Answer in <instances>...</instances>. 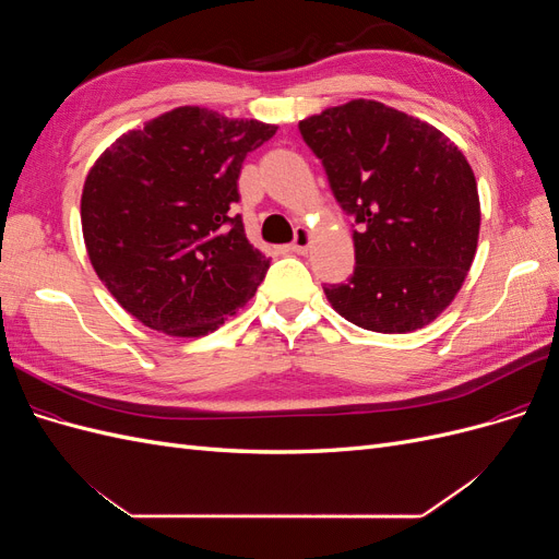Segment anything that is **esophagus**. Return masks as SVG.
I'll return each instance as SVG.
<instances>
[{
  "label": "esophagus",
  "instance_id": "1",
  "mask_svg": "<svg viewBox=\"0 0 559 559\" xmlns=\"http://www.w3.org/2000/svg\"><path fill=\"white\" fill-rule=\"evenodd\" d=\"M310 245H312V233L308 228H298L296 230V238H294L289 249L296 251V253H306L310 249Z\"/></svg>",
  "mask_w": 559,
  "mask_h": 559
}]
</instances>
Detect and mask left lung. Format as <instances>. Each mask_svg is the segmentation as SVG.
Segmentation results:
<instances>
[{"instance_id": "obj_1", "label": "left lung", "mask_w": 559, "mask_h": 559, "mask_svg": "<svg viewBox=\"0 0 559 559\" xmlns=\"http://www.w3.org/2000/svg\"><path fill=\"white\" fill-rule=\"evenodd\" d=\"M298 130L359 224L352 277L324 286L333 310L378 333L431 324L462 289L478 247V186L462 151L376 99L324 109Z\"/></svg>"}]
</instances>
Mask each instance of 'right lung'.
<instances>
[{"label":"right lung","instance_id":"right-lung-1","mask_svg":"<svg viewBox=\"0 0 559 559\" xmlns=\"http://www.w3.org/2000/svg\"><path fill=\"white\" fill-rule=\"evenodd\" d=\"M275 132L177 107L95 160L81 193L83 240L97 277L144 326L207 335L257 294L270 261L233 205L247 154Z\"/></svg>","mask_w":559,"mask_h":559}]
</instances>
